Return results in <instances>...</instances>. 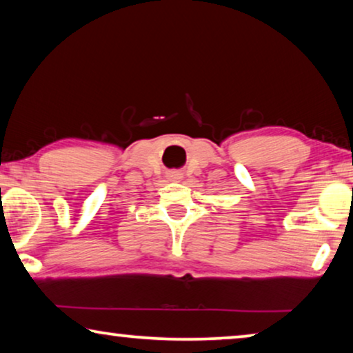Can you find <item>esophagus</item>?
Wrapping results in <instances>:
<instances>
[{"label": "esophagus", "mask_w": 353, "mask_h": 353, "mask_svg": "<svg viewBox=\"0 0 353 353\" xmlns=\"http://www.w3.org/2000/svg\"><path fill=\"white\" fill-rule=\"evenodd\" d=\"M182 177H183V176H182L181 171H171V172H168V179H170V181L179 182Z\"/></svg>", "instance_id": "1"}]
</instances>
